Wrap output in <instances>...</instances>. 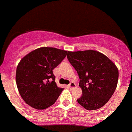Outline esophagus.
Segmentation results:
<instances>
[{"label":"esophagus","instance_id":"34e87169","mask_svg":"<svg viewBox=\"0 0 132 132\" xmlns=\"http://www.w3.org/2000/svg\"><path fill=\"white\" fill-rule=\"evenodd\" d=\"M68 87L70 88H74L76 87V84L74 82H71L69 85H68Z\"/></svg>","mask_w":132,"mask_h":132}]
</instances>
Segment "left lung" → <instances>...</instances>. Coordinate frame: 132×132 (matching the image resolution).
I'll return each instance as SVG.
<instances>
[{"label":"left lung","instance_id":"left-lung-1","mask_svg":"<svg viewBox=\"0 0 132 132\" xmlns=\"http://www.w3.org/2000/svg\"><path fill=\"white\" fill-rule=\"evenodd\" d=\"M67 58L80 79L82 96L78 102L88 110L104 106L118 84L119 72L115 64L102 53L93 50L68 52Z\"/></svg>","mask_w":132,"mask_h":132}]
</instances>
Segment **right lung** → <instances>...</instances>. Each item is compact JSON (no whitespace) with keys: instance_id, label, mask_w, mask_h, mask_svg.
I'll return each instance as SVG.
<instances>
[{"instance_id":"obj_1","label":"right lung","mask_w":132,"mask_h":132,"mask_svg":"<svg viewBox=\"0 0 132 132\" xmlns=\"http://www.w3.org/2000/svg\"><path fill=\"white\" fill-rule=\"evenodd\" d=\"M68 51L41 47L22 58L16 72L18 92L25 102L36 110H44L56 102L63 88L57 86L53 70Z\"/></svg>"}]
</instances>
